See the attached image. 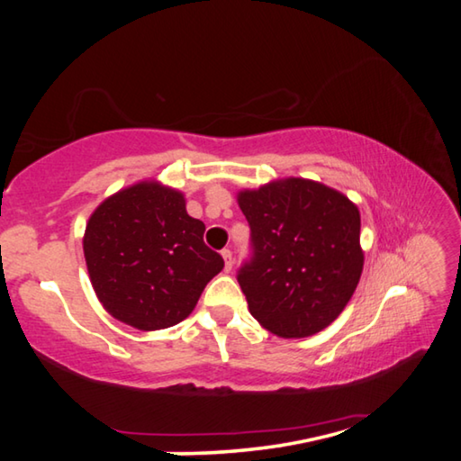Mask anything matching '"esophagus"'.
Listing matches in <instances>:
<instances>
[{"mask_svg": "<svg viewBox=\"0 0 461 461\" xmlns=\"http://www.w3.org/2000/svg\"><path fill=\"white\" fill-rule=\"evenodd\" d=\"M221 256H223V260H225V270H231V267H233V258H231V249L230 248H223L221 249Z\"/></svg>", "mask_w": 461, "mask_h": 461, "instance_id": "esophagus-1", "label": "esophagus"}]
</instances>
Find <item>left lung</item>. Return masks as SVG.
Wrapping results in <instances>:
<instances>
[{
    "mask_svg": "<svg viewBox=\"0 0 461 461\" xmlns=\"http://www.w3.org/2000/svg\"><path fill=\"white\" fill-rule=\"evenodd\" d=\"M252 256L238 270L248 309L278 338H307L338 319L360 283V212L305 178L241 191Z\"/></svg>",
    "mask_w": 461,
    "mask_h": 461,
    "instance_id": "8db88e82",
    "label": "left lung"
}]
</instances>
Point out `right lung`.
Here are the masks:
<instances>
[{"label": "right lung", "mask_w": 461, "mask_h": 461, "mask_svg": "<svg viewBox=\"0 0 461 461\" xmlns=\"http://www.w3.org/2000/svg\"><path fill=\"white\" fill-rule=\"evenodd\" d=\"M205 223L183 193L138 183L93 212L83 238L91 285L112 317L154 331L181 323L223 258L203 241Z\"/></svg>", "instance_id": "add662e5"}]
</instances>
